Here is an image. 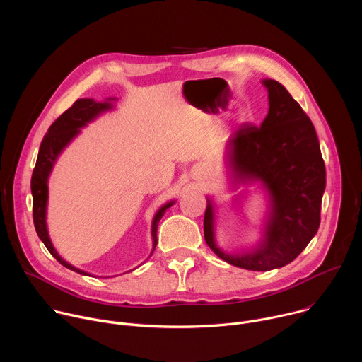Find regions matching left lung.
I'll return each instance as SVG.
<instances>
[{
    "label": "left lung",
    "instance_id": "1",
    "mask_svg": "<svg viewBox=\"0 0 362 362\" xmlns=\"http://www.w3.org/2000/svg\"><path fill=\"white\" fill-rule=\"evenodd\" d=\"M268 90V115L259 127L238 129L225 144V168L233 187L256 186L265 212L256 243L225 250L216 240L218 206L206 196L204 240L222 261L247 271H271L292 262L317 235L325 192V165L315 127L298 101L276 80ZM249 189L232 197L243 208Z\"/></svg>",
    "mask_w": 362,
    "mask_h": 362
}]
</instances>
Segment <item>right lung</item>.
Masks as SVG:
<instances>
[{"label": "right lung", "mask_w": 362, "mask_h": 362, "mask_svg": "<svg viewBox=\"0 0 362 362\" xmlns=\"http://www.w3.org/2000/svg\"><path fill=\"white\" fill-rule=\"evenodd\" d=\"M116 101H117L116 97H109L105 101H95L94 98H78L69 110H66L53 124L49 126L47 134L44 136V139L41 141L37 163H35L33 177H31L33 218H34V226H35V232H37L38 238L45 245L48 252L53 255L63 267H66L67 269H71L80 275H86V276H93V275L90 272L76 268L74 265L67 262L64 257L57 252L53 242H51V238L48 233V225H47L48 179H49L51 172H53V169H54V165L57 163L59 158L62 156V153L81 133V129L87 127L91 122L98 119L101 115H105L107 112H113L116 109V105H115ZM175 203H176V199H170L166 203H163L151 219V226H150L151 252H150L148 257L151 256L154 247H156V245H158L159 222L163 218V215L166 214V211ZM134 269H130L127 272H132Z\"/></svg>", "instance_id": "obj_1"}]
</instances>
